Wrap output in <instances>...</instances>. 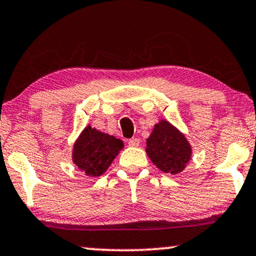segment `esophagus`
I'll return each mask as SVG.
<instances>
[{"label": "esophagus", "instance_id": "34e87169", "mask_svg": "<svg viewBox=\"0 0 256 256\" xmlns=\"http://www.w3.org/2000/svg\"><path fill=\"white\" fill-rule=\"evenodd\" d=\"M128 144H129V146H132V147H138V144H140V140H138V138H129V140H128Z\"/></svg>", "mask_w": 256, "mask_h": 256}]
</instances>
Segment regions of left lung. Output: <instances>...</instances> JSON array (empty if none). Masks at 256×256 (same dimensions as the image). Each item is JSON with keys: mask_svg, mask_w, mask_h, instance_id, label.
Returning <instances> with one entry per match:
<instances>
[{"mask_svg": "<svg viewBox=\"0 0 256 256\" xmlns=\"http://www.w3.org/2000/svg\"><path fill=\"white\" fill-rule=\"evenodd\" d=\"M146 152L158 168L171 174L185 168L192 153L184 135L164 120L156 124L147 138Z\"/></svg>", "mask_w": 256, "mask_h": 256, "instance_id": "8db88e82", "label": "left lung"}]
</instances>
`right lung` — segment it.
Returning a JSON list of instances; mask_svg holds the SVG:
<instances>
[{
	"mask_svg": "<svg viewBox=\"0 0 256 256\" xmlns=\"http://www.w3.org/2000/svg\"><path fill=\"white\" fill-rule=\"evenodd\" d=\"M123 148V142L88 126L74 146L72 159L86 176H102Z\"/></svg>",
	"mask_w": 256,
	"mask_h": 256,
	"instance_id": "1",
	"label": "right lung"
}]
</instances>
